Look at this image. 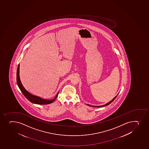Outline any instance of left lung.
I'll use <instances>...</instances> for the list:
<instances>
[{"mask_svg": "<svg viewBox=\"0 0 149 149\" xmlns=\"http://www.w3.org/2000/svg\"><path fill=\"white\" fill-rule=\"evenodd\" d=\"M117 96V95L116 96H115L114 98L113 99H112L111 101L109 102V103H107V104H104V105H103V106H91V105H90V104H87V105L88 106H90V107H104V106H107V105H109V104H110L111 103H112V102L113 101L114 99H115L116 98V97Z\"/></svg>", "mask_w": 149, "mask_h": 149, "instance_id": "8db88e82", "label": "left lung"}]
</instances>
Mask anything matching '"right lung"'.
Returning <instances> with one entry per match:
<instances>
[{
	"label": "right lung",
	"instance_id": "obj_1",
	"mask_svg": "<svg viewBox=\"0 0 149 149\" xmlns=\"http://www.w3.org/2000/svg\"><path fill=\"white\" fill-rule=\"evenodd\" d=\"M19 64L18 65V67H17V86H19L20 91H22L23 95H24V96L30 102H31L34 103V104H49L53 103L55 100L56 99L57 96H58V92L57 93L56 96L55 97V98L53 99L52 100L45 99L40 98V97L37 96H35V95L31 94L27 91H26V89H25V88L23 87L22 84V82L20 81V77H19Z\"/></svg>",
	"mask_w": 149,
	"mask_h": 149
}]
</instances>
